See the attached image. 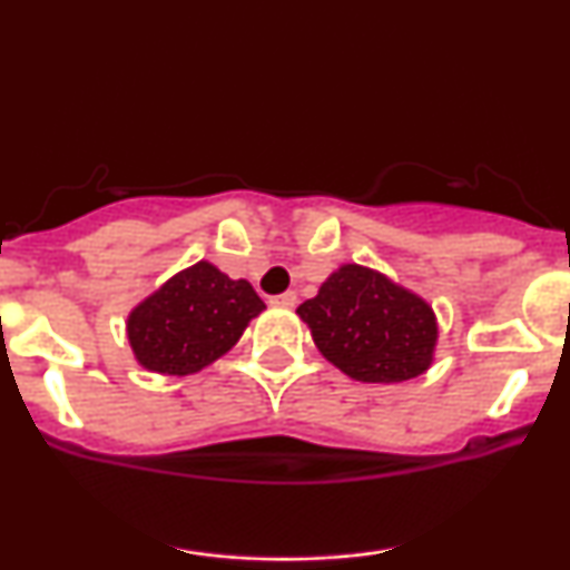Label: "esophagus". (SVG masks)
<instances>
[{
  "label": "esophagus",
  "instance_id": "obj_1",
  "mask_svg": "<svg viewBox=\"0 0 570 570\" xmlns=\"http://www.w3.org/2000/svg\"><path fill=\"white\" fill-rule=\"evenodd\" d=\"M273 305H281V307H294V303H297V294H294L292 289L289 292H281L276 294V297H271Z\"/></svg>",
  "mask_w": 570,
  "mask_h": 570
}]
</instances>
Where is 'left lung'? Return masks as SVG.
<instances>
[{
    "instance_id": "1",
    "label": "left lung",
    "mask_w": 570,
    "mask_h": 570,
    "mask_svg": "<svg viewBox=\"0 0 570 570\" xmlns=\"http://www.w3.org/2000/svg\"><path fill=\"white\" fill-rule=\"evenodd\" d=\"M297 313L311 326L316 348L356 381L399 383L429 370L434 313L381 273L340 267Z\"/></svg>"
}]
</instances>
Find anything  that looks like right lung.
Listing matches in <instances>:
<instances>
[{
    "instance_id": "add662e5",
    "label": "right lung",
    "mask_w": 570,
    "mask_h": 570,
    "mask_svg": "<svg viewBox=\"0 0 570 570\" xmlns=\"http://www.w3.org/2000/svg\"><path fill=\"white\" fill-rule=\"evenodd\" d=\"M265 303L248 281H233L208 263L176 273L130 313L136 358L163 375H193L238 343Z\"/></svg>"
}]
</instances>
